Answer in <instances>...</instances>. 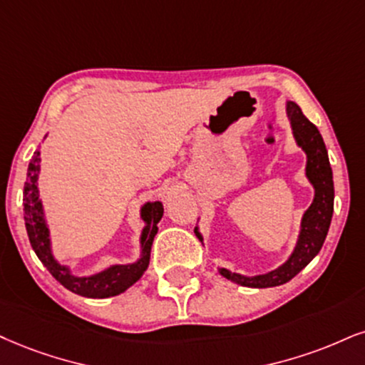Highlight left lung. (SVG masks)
Masks as SVG:
<instances>
[{
  "label": "left lung",
  "mask_w": 365,
  "mask_h": 365,
  "mask_svg": "<svg viewBox=\"0 0 365 365\" xmlns=\"http://www.w3.org/2000/svg\"><path fill=\"white\" fill-rule=\"evenodd\" d=\"M286 113L291 121L292 135L298 145L307 154V178L314 190L313 203L304 211L301 218V228L294 250L287 260L277 269L259 274V276H242L225 267H218V272L228 281L247 287H274L291 281L296 274L303 271L312 260L317 257L325 242L328 228H330L331 215H334V174H331L328 152L320 132L303 115L301 108L294 101L286 103ZM196 237L203 242L197 227Z\"/></svg>",
  "instance_id": "8db88e82"
}]
</instances>
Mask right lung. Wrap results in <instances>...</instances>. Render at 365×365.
I'll return each mask as SVG.
<instances>
[{"mask_svg": "<svg viewBox=\"0 0 365 365\" xmlns=\"http://www.w3.org/2000/svg\"><path fill=\"white\" fill-rule=\"evenodd\" d=\"M38 174H40V152L37 150L31 157L26 173V181L24 187V215L25 227L29 233L31 249L35 250L47 271L61 282L66 289L84 296V298H110L120 292L127 291L130 286L135 284L147 271L148 260H150L152 242L159 228L157 223L164 215V206L160 201L145 203L140 210V217L145 222L140 235V259L133 264H115L105 269V271L93 274V276H74L67 265L57 262L52 254L51 230L45 222V213L42 201L38 196Z\"/></svg>", "mask_w": 365, "mask_h": 365, "instance_id": "right-lung-1", "label": "right lung"}]
</instances>
